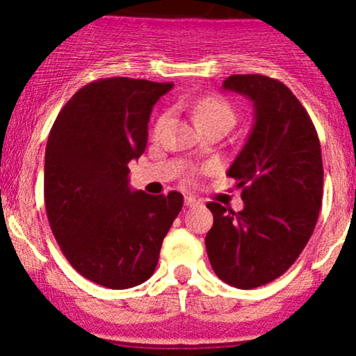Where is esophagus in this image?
<instances>
[{"label":"esophagus","mask_w":356,"mask_h":356,"mask_svg":"<svg viewBox=\"0 0 356 356\" xmlns=\"http://www.w3.org/2000/svg\"><path fill=\"white\" fill-rule=\"evenodd\" d=\"M201 204V201L195 197H192V195H186V206L187 207H194V206H199Z\"/></svg>","instance_id":"esophagus-1"}]
</instances>
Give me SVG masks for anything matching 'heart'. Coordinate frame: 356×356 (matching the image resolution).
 Listing matches in <instances>:
<instances>
[{
    "label": "heart",
    "mask_w": 356,
    "mask_h": 356,
    "mask_svg": "<svg viewBox=\"0 0 356 356\" xmlns=\"http://www.w3.org/2000/svg\"><path fill=\"white\" fill-rule=\"evenodd\" d=\"M194 113H195V120H197V124H201V122H206V120H212V118H227V120L231 122L232 118H234V113H232L229 105H227L224 100L218 99V97H207V99L199 102V104L194 107ZM167 118H169V113H164V115L159 117L157 124H155V132L159 134L162 129H164L167 124Z\"/></svg>",
    "instance_id": "obj_1"
}]
</instances>
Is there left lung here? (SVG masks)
Listing matches in <instances>:
<instances>
[{
    "instance_id": "8db88e82",
    "label": "left lung",
    "mask_w": 356,
    "mask_h": 356,
    "mask_svg": "<svg viewBox=\"0 0 356 356\" xmlns=\"http://www.w3.org/2000/svg\"><path fill=\"white\" fill-rule=\"evenodd\" d=\"M224 90L252 102V129L227 175L243 187L244 209L207 207L211 266L239 289L271 283L301 254L318 220L323 162L316 130L286 85L263 75H232Z\"/></svg>"
}]
</instances>
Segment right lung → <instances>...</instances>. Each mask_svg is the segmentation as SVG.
<instances>
[{
	"instance_id": "add662e5",
	"label": "right lung",
	"mask_w": 356,
	"mask_h": 356,
	"mask_svg": "<svg viewBox=\"0 0 356 356\" xmlns=\"http://www.w3.org/2000/svg\"><path fill=\"white\" fill-rule=\"evenodd\" d=\"M172 87L125 76L92 81L67 102L48 136L44 206L53 236L68 263L105 288H132L154 275L182 209L179 192L150 195L129 181L154 105Z\"/></svg>"
}]
</instances>
